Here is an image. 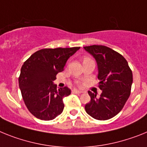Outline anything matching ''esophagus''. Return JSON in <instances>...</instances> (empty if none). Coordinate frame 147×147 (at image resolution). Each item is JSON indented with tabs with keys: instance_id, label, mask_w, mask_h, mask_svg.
Listing matches in <instances>:
<instances>
[{
	"instance_id": "34e87169",
	"label": "esophagus",
	"mask_w": 147,
	"mask_h": 147,
	"mask_svg": "<svg viewBox=\"0 0 147 147\" xmlns=\"http://www.w3.org/2000/svg\"><path fill=\"white\" fill-rule=\"evenodd\" d=\"M72 92L75 93V94H81V93H83V92L80 91V90H78V89H73Z\"/></svg>"
}]
</instances>
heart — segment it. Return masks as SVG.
<instances>
[{"mask_svg": "<svg viewBox=\"0 0 147 147\" xmlns=\"http://www.w3.org/2000/svg\"><path fill=\"white\" fill-rule=\"evenodd\" d=\"M86 59H89V58H84V60H86Z\"/></svg>", "mask_w": 147, "mask_h": 147, "instance_id": "1", "label": "heart"}]
</instances>
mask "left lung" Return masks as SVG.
<instances>
[{
    "mask_svg": "<svg viewBox=\"0 0 147 147\" xmlns=\"http://www.w3.org/2000/svg\"><path fill=\"white\" fill-rule=\"evenodd\" d=\"M94 57L98 69L100 97L89 91L91 100L85 105L87 114L100 121L110 119L123 109L131 92L132 72L123 56L106 46L84 47Z\"/></svg>",
    "mask_w": 147,
    "mask_h": 147,
    "instance_id": "8db88e82",
    "label": "left lung"
}]
</instances>
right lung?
I'll list each match as a JSON object with an SVG mask.
<instances>
[{"label": "right lung", "mask_w": 147, "mask_h": 147, "mask_svg": "<svg viewBox=\"0 0 147 147\" xmlns=\"http://www.w3.org/2000/svg\"><path fill=\"white\" fill-rule=\"evenodd\" d=\"M80 47L43 49L32 55L23 64L19 76L23 100L37 118L54 119L64 108L63 98L71 94L67 86L57 88L53 84L56 75L62 72L66 61Z\"/></svg>", "instance_id": "right-lung-1"}]
</instances>
